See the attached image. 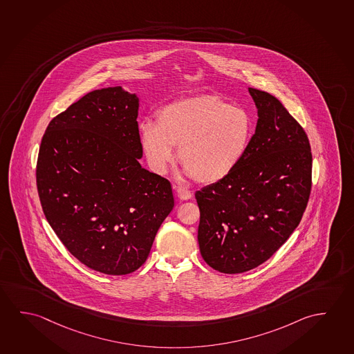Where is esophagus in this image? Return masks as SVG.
Listing matches in <instances>:
<instances>
[{
  "mask_svg": "<svg viewBox=\"0 0 354 354\" xmlns=\"http://www.w3.org/2000/svg\"><path fill=\"white\" fill-rule=\"evenodd\" d=\"M177 196L182 201H188V199H191L192 196H193V193L191 191H188V189H185V188H177Z\"/></svg>",
  "mask_w": 354,
  "mask_h": 354,
  "instance_id": "obj_1",
  "label": "esophagus"
}]
</instances>
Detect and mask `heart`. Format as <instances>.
<instances>
[{"label": "heart", "instance_id": "b5f03b06", "mask_svg": "<svg viewBox=\"0 0 354 354\" xmlns=\"http://www.w3.org/2000/svg\"><path fill=\"white\" fill-rule=\"evenodd\" d=\"M253 120L243 108L220 97L194 95L160 108L156 124L140 127V145L150 169L166 174L176 158L193 180L213 185L229 177L246 156Z\"/></svg>", "mask_w": 354, "mask_h": 354}]
</instances>
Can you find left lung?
<instances>
[{
  "instance_id": "1",
  "label": "left lung",
  "mask_w": 354,
  "mask_h": 354,
  "mask_svg": "<svg viewBox=\"0 0 354 354\" xmlns=\"http://www.w3.org/2000/svg\"><path fill=\"white\" fill-rule=\"evenodd\" d=\"M257 124L246 156L225 180L196 193L202 257L226 274L273 256L301 220L311 191L309 139L275 97L248 88Z\"/></svg>"
}]
</instances>
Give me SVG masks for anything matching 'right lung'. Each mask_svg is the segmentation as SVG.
Here are the masks:
<instances>
[{
    "label": "right lung",
    "mask_w": 354,
    "mask_h": 354,
    "mask_svg": "<svg viewBox=\"0 0 354 354\" xmlns=\"http://www.w3.org/2000/svg\"><path fill=\"white\" fill-rule=\"evenodd\" d=\"M139 97L122 86L92 91L51 120L37 187L48 223L91 270L140 268L174 207L171 183L141 167Z\"/></svg>",
    "instance_id": "1"
}]
</instances>
